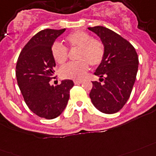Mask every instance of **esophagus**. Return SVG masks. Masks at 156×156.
I'll list each match as a JSON object with an SVG mask.
<instances>
[{
  "label": "esophagus",
  "mask_w": 156,
  "mask_h": 156,
  "mask_svg": "<svg viewBox=\"0 0 156 156\" xmlns=\"http://www.w3.org/2000/svg\"><path fill=\"white\" fill-rule=\"evenodd\" d=\"M82 83V80H74L75 84H80Z\"/></svg>",
  "instance_id": "esophagus-1"
}]
</instances>
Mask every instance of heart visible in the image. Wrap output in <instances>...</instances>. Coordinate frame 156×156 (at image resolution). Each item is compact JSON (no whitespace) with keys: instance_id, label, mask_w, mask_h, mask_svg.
<instances>
[{"instance_id":"heart-1","label":"heart","mask_w":156,"mask_h":156,"mask_svg":"<svg viewBox=\"0 0 156 156\" xmlns=\"http://www.w3.org/2000/svg\"><path fill=\"white\" fill-rule=\"evenodd\" d=\"M67 47L55 41L51 46V54L56 62L63 64L68 58V49H76V62H70L59 70L61 77L65 79L80 80L89 69V64L97 67L102 63L105 56V47L102 41L92 38L89 32L76 31L65 37Z\"/></svg>"}]
</instances>
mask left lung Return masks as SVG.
I'll return each mask as SVG.
<instances>
[{
	"label": "left lung",
	"instance_id": "1",
	"mask_svg": "<svg viewBox=\"0 0 156 156\" xmlns=\"http://www.w3.org/2000/svg\"><path fill=\"white\" fill-rule=\"evenodd\" d=\"M89 30L100 37L105 47L103 61L94 72L100 82L92 81L89 97L100 112L116 113L130 97L138 69V56L127 40L112 30L102 26Z\"/></svg>",
	"mask_w": 156,
	"mask_h": 156
}]
</instances>
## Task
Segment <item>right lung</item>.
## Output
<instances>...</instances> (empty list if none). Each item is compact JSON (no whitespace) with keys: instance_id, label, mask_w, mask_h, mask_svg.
<instances>
[{"instance_id":"obj_1","label":"right lung","mask_w":156,"mask_h":156,"mask_svg":"<svg viewBox=\"0 0 156 156\" xmlns=\"http://www.w3.org/2000/svg\"><path fill=\"white\" fill-rule=\"evenodd\" d=\"M61 30L44 29L32 37L19 54L16 64L17 82L27 106L34 114L52 119L63 112L74 83L65 80L56 86L49 82L54 76L55 61L51 46Z\"/></svg>"}]
</instances>
